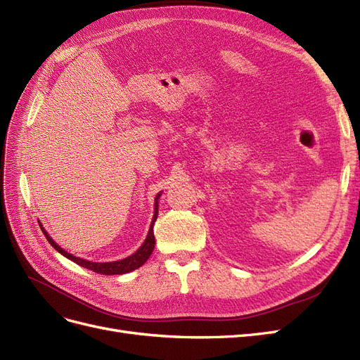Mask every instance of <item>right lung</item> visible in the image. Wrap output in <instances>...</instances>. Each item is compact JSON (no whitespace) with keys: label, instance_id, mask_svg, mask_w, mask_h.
I'll return each mask as SVG.
<instances>
[{"label":"right lung","instance_id":"1","mask_svg":"<svg viewBox=\"0 0 360 360\" xmlns=\"http://www.w3.org/2000/svg\"><path fill=\"white\" fill-rule=\"evenodd\" d=\"M160 194L157 195L158 200ZM157 215H158V202H155V212H154V218H153V223H150V229H149V233L143 242V245L139 248L133 256L127 257V259H122V260H118V262H109V263H94V262H88V260H84V259H79V257H75L72 256V254H68L67 251H64L60 245H56V243L52 240V238L46 233V230L41 227L43 233L46 236V239L49 240L51 245L58 251L61 252L63 256H65L67 259H70L72 262L77 263L79 266H82V268H86L92 272H97V274H101V275H121V274H127V272H131L137 268H141V266L149 259L150 254H153L154 251V247H155V238H154V231H153V227H154V223L157 219Z\"/></svg>","mask_w":360,"mask_h":360}]
</instances>
